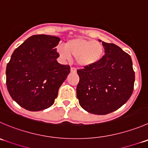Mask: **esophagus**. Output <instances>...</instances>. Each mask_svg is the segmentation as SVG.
<instances>
[{
	"label": "esophagus",
	"mask_w": 148,
	"mask_h": 148,
	"mask_svg": "<svg viewBox=\"0 0 148 148\" xmlns=\"http://www.w3.org/2000/svg\"><path fill=\"white\" fill-rule=\"evenodd\" d=\"M71 72L75 73L77 72V69L75 67H71Z\"/></svg>",
	"instance_id": "obj_1"
}]
</instances>
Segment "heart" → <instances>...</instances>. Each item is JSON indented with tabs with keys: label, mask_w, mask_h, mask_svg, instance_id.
Wrapping results in <instances>:
<instances>
[{
	"label": "heart",
	"mask_w": 148,
	"mask_h": 148,
	"mask_svg": "<svg viewBox=\"0 0 148 148\" xmlns=\"http://www.w3.org/2000/svg\"><path fill=\"white\" fill-rule=\"evenodd\" d=\"M57 52L64 59H69L73 56L79 66L88 67L101 60L104 49L97 41L77 38L67 40L64 47H58Z\"/></svg>",
	"instance_id": "b5f03b06"
}]
</instances>
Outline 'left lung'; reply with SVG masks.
<instances>
[{"instance_id":"left-lung-1","label":"left lung","mask_w":148,"mask_h":148,"mask_svg":"<svg viewBox=\"0 0 148 148\" xmlns=\"http://www.w3.org/2000/svg\"><path fill=\"white\" fill-rule=\"evenodd\" d=\"M103 45L106 53L98 63L77 70L79 105L97 115L110 114L127 103L135 79L131 56L114 43L103 42Z\"/></svg>"}]
</instances>
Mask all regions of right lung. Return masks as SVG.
Returning <instances> with one entry per match:
<instances>
[{
	"label": "right lung",
	"instance_id": "obj_1",
	"mask_svg": "<svg viewBox=\"0 0 148 148\" xmlns=\"http://www.w3.org/2000/svg\"><path fill=\"white\" fill-rule=\"evenodd\" d=\"M58 37L31 36L11 55L6 66V86L10 95L30 111L51 107L59 87L70 72L69 65L58 63Z\"/></svg>",
	"mask_w": 148,
	"mask_h": 148
}]
</instances>
